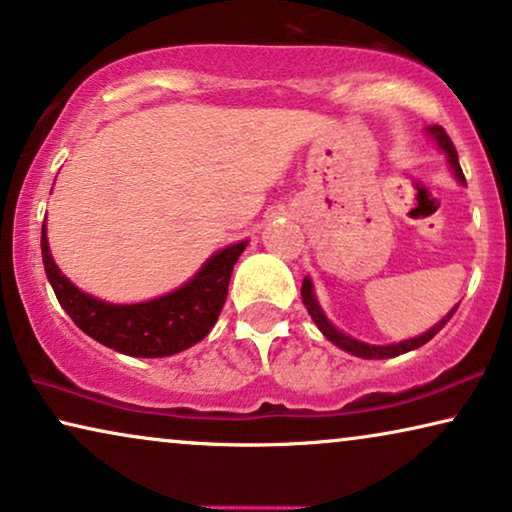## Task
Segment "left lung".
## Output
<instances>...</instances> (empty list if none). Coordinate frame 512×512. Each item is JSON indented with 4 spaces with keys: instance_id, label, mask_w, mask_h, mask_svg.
I'll return each instance as SVG.
<instances>
[{
    "instance_id": "obj_1",
    "label": "left lung",
    "mask_w": 512,
    "mask_h": 512,
    "mask_svg": "<svg viewBox=\"0 0 512 512\" xmlns=\"http://www.w3.org/2000/svg\"><path fill=\"white\" fill-rule=\"evenodd\" d=\"M429 135H431L433 139H436L440 149H443V151L447 153V163H450V167L454 170V177L459 179V184H466V177H464V172H461V165H459L457 149H454L452 139L447 137V132H445L443 128H440V125H433V128H429ZM300 296H303V303H305V307H307V312H310V317H312L314 324H317L319 331L324 333L326 338L333 342V345H338L340 349H345V352L354 354V356H361V359H391V356L412 352V349L426 345V342H429V340L433 338V335H436V333L440 331V328H443V326L447 324V321L452 319V314L457 312V307H459V305L452 307V310L447 312L445 317L440 319L436 326L429 328V331L422 333V335H417V338L403 340V342H398V345H366V342L354 340V338H349V335H345L342 331H338V328H335V326L331 324V321L326 319V314L321 312L317 298H314L312 282H310V279H307V277H305V282H303V289H300Z\"/></svg>"
}]
</instances>
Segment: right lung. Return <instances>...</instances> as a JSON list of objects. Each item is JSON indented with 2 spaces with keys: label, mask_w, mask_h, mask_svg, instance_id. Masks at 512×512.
Instances as JSON below:
<instances>
[{
  "label": "right lung",
  "mask_w": 512,
  "mask_h": 512,
  "mask_svg": "<svg viewBox=\"0 0 512 512\" xmlns=\"http://www.w3.org/2000/svg\"><path fill=\"white\" fill-rule=\"evenodd\" d=\"M247 247L237 242L202 265L198 275L167 296L137 305H111L76 289L53 263L46 223L41 226V256L46 277L76 326L90 338L137 359H158L184 352L212 331L228 296L233 265Z\"/></svg>",
  "instance_id": "right-lung-1"
}]
</instances>
